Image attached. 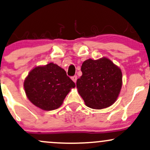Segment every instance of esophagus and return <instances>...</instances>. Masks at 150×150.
<instances>
[{"mask_svg": "<svg viewBox=\"0 0 150 150\" xmlns=\"http://www.w3.org/2000/svg\"><path fill=\"white\" fill-rule=\"evenodd\" d=\"M71 79H72V80L74 82H76V81H77V77L76 76V75H75V76H73V77H71Z\"/></svg>", "mask_w": 150, "mask_h": 150, "instance_id": "34e87169", "label": "esophagus"}]
</instances>
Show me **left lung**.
I'll list each match as a JSON object with an SVG mask.
<instances>
[{
    "instance_id": "8db88e82",
    "label": "left lung",
    "mask_w": 150,
    "mask_h": 150,
    "mask_svg": "<svg viewBox=\"0 0 150 150\" xmlns=\"http://www.w3.org/2000/svg\"><path fill=\"white\" fill-rule=\"evenodd\" d=\"M82 75L77 80V89L86 106L102 109L117 100L122 87V72L109 58L86 60L81 67Z\"/></svg>"
}]
</instances>
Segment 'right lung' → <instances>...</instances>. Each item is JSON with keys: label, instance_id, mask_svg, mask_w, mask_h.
<instances>
[{"label": "right lung", "instance_id": "add662e5", "mask_svg": "<svg viewBox=\"0 0 150 150\" xmlns=\"http://www.w3.org/2000/svg\"><path fill=\"white\" fill-rule=\"evenodd\" d=\"M75 84L64 69L50 63L34 67L24 81L27 97L34 106L44 111L57 109Z\"/></svg>", "mask_w": 150, "mask_h": 150}]
</instances>
